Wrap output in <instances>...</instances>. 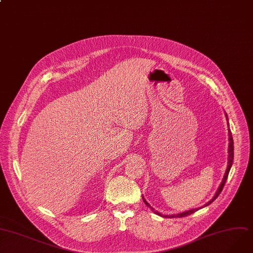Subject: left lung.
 <instances>
[{
	"instance_id": "obj_1",
	"label": "left lung",
	"mask_w": 253,
	"mask_h": 253,
	"mask_svg": "<svg viewBox=\"0 0 253 253\" xmlns=\"http://www.w3.org/2000/svg\"><path fill=\"white\" fill-rule=\"evenodd\" d=\"M226 116H227V114H226ZM227 121H228V118H227ZM228 126H229V123H228ZM228 134H229V149H228L229 157H228V166H227V169H226V172H225V175H224V177H223V180H222V182H221V185L219 186L218 190L216 191V194H215V196H213V198H212L209 203H207V204L205 205V207H207V206H209L210 204H211L213 201H215V200L219 197V194H220L221 191L223 190V187H224V185H225V183H226V180H227V178H228V174H229V171H230V169H231V166H232V163H233V159H234V146H233V138H232V132H231L230 128L228 129ZM143 200H144V203L146 204V206H147L148 208H150L155 213H157V215H159V216H162L159 211H155V210L150 206V204L144 199V197H143ZM198 210H199V209H193V210H189V211H183V212H181V213H177V215L166 216V217H169V218H174V217H175V218L186 217V216L191 215V213H193L194 211H197Z\"/></svg>"
}]
</instances>
